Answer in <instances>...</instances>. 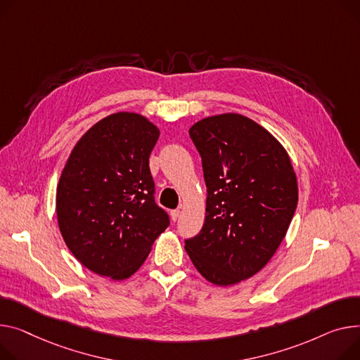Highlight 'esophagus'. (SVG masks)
<instances>
[{"instance_id":"obj_1","label":"esophagus","mask_w":360,"mask_h":360,"mask_svg":"<svg viewBox=\"0 0 360 360\" xmlns=\"http://www.w3.org/2000/svg\"><path fill=\"white\" fill-rule=\"evenodd\" d=\"M179 215H181V210L176 208V210H172V211H171V217H172L174 221H176V220L179 219Z\"/></svg>"}]
</instances>
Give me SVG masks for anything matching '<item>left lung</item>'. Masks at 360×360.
Instances as JSON below:
<instances>
[{"mask_svg":"<svg viewBox=\"0 0 360 360\" xmlns=\"http://www.w3.org/2000/svg\"><path fill=\"white\" fill-rule=\"evenodd\" d=\"M189 136L202 160L207 208L185 249L207 281L233 285L259 272L283 240L298 202L297 176L278 140L245 115L204 118Z\"/></svg>","mask_w":360,"mask_h":360,"instance_id":"left-lung-1","label":"left lung"}]
</instances>
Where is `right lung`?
I'll use <instances>...</instances> for the list:
<instances>
[{
	"label": "right lung",
	"instance_id": "1",
	"mask_svg": "<svg viewBox=\"0 0 360 360\" xmlns=\"http://www.w3.org/2000/svg\"><path fill=\"white\" fill-rule=\"evenodd\" d=\"M159 130L145 117L117 112L89 129L62 172L56 212L63 240L85 268L122 281L169 227L155 201L149 156Z\"/></svg>",
	"mask_w": 360,
	"mask_h": 360
}]
</instances>
